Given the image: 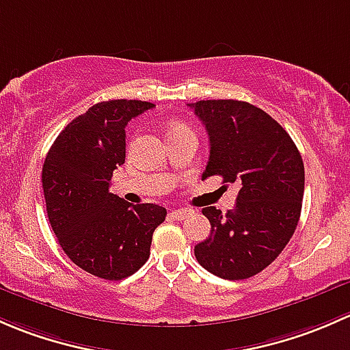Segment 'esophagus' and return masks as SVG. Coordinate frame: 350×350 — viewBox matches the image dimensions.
<instances>
[{
	"label": "esophagus",
	"mask_w": 350,
	"mask_h": 350,
	"mask_svg": "<svg viewBox=\"0 0 350 350\" xmlns=\"http://www.w3.org/2000/svg\"><path fill=\"white\" fill-rule=\"evenodd\" d=\"M189 215H190L189 208H178V211H172V217H174L175 221H185Z\"/></svg>",
	"instance_id": "obj_1"
}]
</instances>
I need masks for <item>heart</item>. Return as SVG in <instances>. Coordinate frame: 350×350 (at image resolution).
Instances as JSON below:
<instances>
[{
    "mask_svg": "<svg viewBox=\"0 0 350 350\" xmlns=\"http://www.w3.org/2000/svg\"><path fill=\"white\" fill-rule=\"evenodd\" d=\"M183 131H189V128H187V126L178 124V122H176V124H174V126H172V128H170V131H168V136L175 135V133H183Z\"/></svg>",
    "mask_w": 350,
    "mask_h": 350,
    "instance_id": "1",
    "label": "heart"
}]
</instances>
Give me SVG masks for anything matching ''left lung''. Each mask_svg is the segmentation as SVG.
<instances>
[{
  "instance_id": "1",
  "label": "left lung",
  "mask_w": 350,
  "mask_h": 350,
  "mask_svg": "<svg viewBox=\"0 0 350 350\" xmlns=\"http://www.w3.org/2000/svg\"><path fill=\"white\" fill-rule=\"evenodd\" d=\"M205 126L211 154L202 180L221 175L241 183L234 208L204 207L211 236L196 246L197 261L224 280H246L271 265L300 221L305 168L293 139L259 107L244 100L189 104Z\"/></svg>"
}]
</instances>
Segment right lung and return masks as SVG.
<instances>
[{"mask_svg": "<svg viewBox=\"0 0 350 350\" xmlns=\"http://www.w3.org/2000/svg\"><path fill=\"white\" fill-rule=\"evenodd\" d=\"M154 104L114 99L97 103L62 129L42 170L46 215L70 261L97 278L131 276L150 258L154 229L167 208L129 204L109 192L124 163L126 124Z\"/></svg>", "mask_w": 350, "mask_h": 350, "instance_id": "add662e5", "label": "right lung"}]
</instances>
